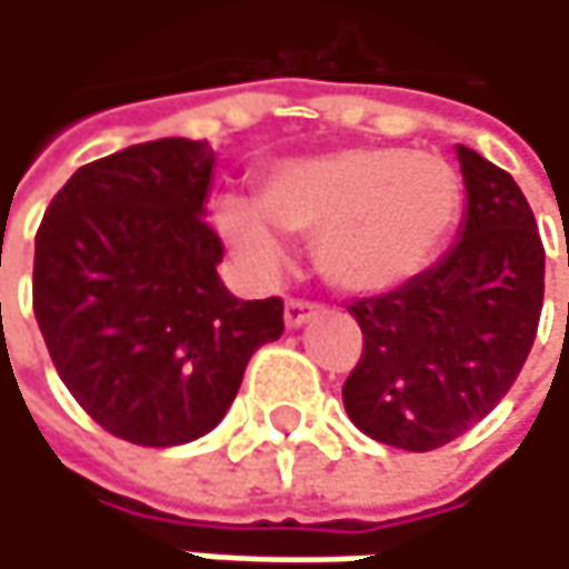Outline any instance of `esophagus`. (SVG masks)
<instances>
[{
	"label": "esophagus",
	"mask_w": 569,
	"mask_h": 569,
	"mask_svg": "<svg viewBox=\"0 0 569 569\" xmlns=\"http://www.w3.org/2000/svg\"><path fill=\"white\" fill-rule=\"evenodd\" d=\"M319 302H309V299H286L283 319L289 329H299L302 322H309L312 316H319Z\"/></svg>",
	"instance_id": "esophagus-1"
}]
</instances>
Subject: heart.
I'll return each instance as SVG.
<instances>
[{"instance_id": "heart-1", "label": "heart", "mask_w": 569, "mask_h": 569, "mask_svg": "<svg viewBox=\"0 0 569 569\" xmlns=\"http://www.w3.org/2000/svg\"><path fill=\"white\" fill-rule=\"evenodd\" d=\"M465 200L458 168L435 151L352 148L267 173L257 207L220 200L217 223L257 270L280 267L272 233L316 237V267L346 292H379L415 277L455 230Z\"/></svg>"}]
</instances>
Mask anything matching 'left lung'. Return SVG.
I'll return each instance as SVG.
<instances>
[{"label":"left lung","mask_w":569,"mask_h":569,"mask_svg":"<svg viewBox=\"0 0 569 569\" xmlns=\"http://www.w3.org/2000/svg\"><path fill=\"white\" fill-rule=\"evenodd\" d=\"M461 240L425 273L349 302L362 356L342 386L359 431L435 451L478 425L520 376L543 306V243L508 171L458 148Z\"/></svg>","instance_id":"left-lung-1"}]
</instances>
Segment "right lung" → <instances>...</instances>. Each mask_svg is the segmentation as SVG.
Segmentation results:
<instances>
[{
    "mask_svg": "<svg viewBox=\"0 0 569 569\" xmlns=\"http://www.w3.org/2000/svg\"><path fill=\"white\" fill-rule=\"evenodd\" d=\"M207 141L161 138L68 177L36 233L32 309L74 401L114 438L207 435L250 356L283 336V299H237L203 220Z\"/></svg>",
    "mask_w": 569,
    "mask_h": 569,
    "instance_id": "add662e5",
    "label": "right lung"
}]
</instances>
